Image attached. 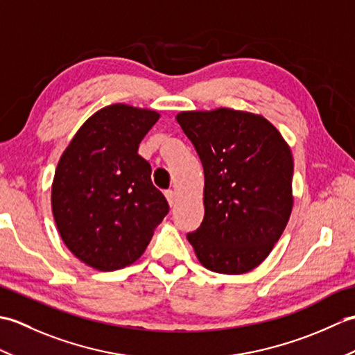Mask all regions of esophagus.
<instances>
[{"mask_svg":"<svg viewBox=\"0 0 355 355\" xmlns=\"http://www.w3.org/2000/svg\"><path fill=\"white\" fill-rule=\"evenodd\" d=\"M164 197H166V200H168V202H169V206L172 207L173 205H175V192H173L172 189H169V191H164Z\"/></svg>","mask_w":355,"mask_h":355,"instance_id":"1","label":"esophagus"}]
</instances>
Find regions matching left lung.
Masks as SVG:
<instances>
[{
    "label": "left lung",
    "instance_id": "obj_1",
    "mask_svg": "<svg viewBox=\"0 0 355 355\" xmlns=\"http://www.w3.org/2000/svg\"><path fill=\"white\" fill-rule=\"evenodd\" d=\"M177 122L205 169V218L187 239L206 268L247 273L288 223L291 150L268 120L250 112L184 111Z\"/></svg>",
    "mask_w": 355,
    "mask_h": 355
}]
</instances>
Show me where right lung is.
<instances>
[{"label": "right lung", "instance_id": "add662e5", "mask_svg": "<svg viewBox=\"0 0 355 355\" xmlns=\"http://www.w3.org/2000/svg\"><path fill=\"white\" fill-rule=\"evenodd\" d=\"M158 117L123 103L105 107L82 125L58 163L53 216L65 245L89 267L112 271L137 261L169 212L150 182V164L137 154Z\"/></svg>", "mask_w": 355, "mask_h": 355}]
</instances>
